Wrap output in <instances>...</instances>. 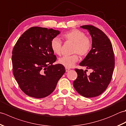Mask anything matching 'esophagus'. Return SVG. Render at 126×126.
<instances>
[{
  "instance_id": "1",
  "label": "esophagus",
  "mask_w": 126,
  "mask_h": 126,
  "mask_svg": "<svg viewBox=\"0 0 126 126\" xmlns=\"http://www.w3.org/2000/svg\"><path fill=\"white\" fill-rule=\"evenodd\" d=\"M65 70H66V72H68V71H69V70H70V68L65 67Z\"/></svg>"
}]
</instances>
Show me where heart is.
<instances>
[{
  "mask_svg": "<svg viewBox=\"0 0 126 126\" xmlns=\"http://www.w3.org/2000/svg\"><path fill=\"white\" fill-rule=\"evenodd\" d=\"M63 38L66 41L71 42L74 44L73 52L77 53L81 56H86L91 50L92 43L91 40L82 31L76 29L66 32L62 35ZM62 43L58 37L53 38L51 42V47L53 53L57 55H60L62 52ZM79 60L77 55L71 56H64L60 58L58 62L61 65L66 68H71L74 66Z\"/></svg>",
  "mask_w": 126,
  "mask_h": 126,
  "instance_id": "obj_1",
  "label": "heart"
}]
</instances>
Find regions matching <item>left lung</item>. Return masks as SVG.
<instances>
[{
	"instance_id": "8db88e82",
	"label": "left lung",
	"mask_w": 126,
	"mask_h": 126,
	"mask_svg": "<svg viewBox=\"0 0 126 126\" xmlns=\"http://www.w3.org/2000/svg\"><path fill=\"white\" fill-rule=\"evenodd\" d=\"M80 28L89 32L92 47L79 65L93 71L87 75V70L75 69L78 76L73 85L76 92L84 97H96L105 91L111 81L115 66L113 47L108 37L100 29L92 25Z\"/></svg>"
}]
</instances>
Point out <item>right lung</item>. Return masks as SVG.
I'll use <instances>...</instances> for the list:
<instances>
[{
  "mask_svg": "<svg viewBox=\"0 0 126 126\" xmlns=\"http://www.w3.org/2000/svg\"><path fill=\"white\" fill-rule=\"evenodd\" d=\"M58 30L32 27L18 39L12 51L13 73L25 94L45 97L55 89L65 69L61 64L53 65L57 58L51 47Z\"/></svg>",
  "mask_w": 126,
  "mask_h": 126,
  "instance_id": "1",
  "label": "right lung"
}]
</instances>
